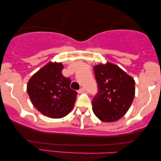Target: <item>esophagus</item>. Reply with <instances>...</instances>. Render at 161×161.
Wrapping results in <instances>:
<instances>
[{
    "mask_svg": "<svg viewBox=\"0 0 161 161\" xmlns=\"http://www.w3.org/2000/svg\"><path fill=\"white\" fill-rule=\"evenodd\" d=\"M85 91H86V89H85L84 88H80V89L79 90V91H78V93H79V94L83 93V92H84Z\"/></svg>",
    "mask_w": 161,
    "mask_h": 161,
    "instance_id": "1",
    "label": "esophagus"
}]
</instances>
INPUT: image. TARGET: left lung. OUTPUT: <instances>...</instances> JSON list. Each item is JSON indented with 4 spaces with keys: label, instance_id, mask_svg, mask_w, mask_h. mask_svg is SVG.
Returning a JSON list of instances; mask_svg holds the SVG:
<instances>
[{
    "label": "left lung",
    "instance_id": "8db88e82",
    "mask_svg": "<svg viewBox=\"0 0 161 161\" xmlns=\"http://www.w3.org/2000/svg\"><path fill=\"white\" fill-rule=\"evenodd\" d=\"M98 93L92 101V110L103 122L117 121L126 114L133 101L136 88L131 75L110 62L93 66Z\"/></svg>",
    "mask_w": 161,
    "mask_h": 161
}]
</instances>
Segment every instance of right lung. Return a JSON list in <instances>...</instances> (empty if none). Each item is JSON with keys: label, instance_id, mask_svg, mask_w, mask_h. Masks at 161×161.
I'll return each instance as SVG.
<instances>
[{"label": "right lung", "instance_id": "1", "mask_svg": "<svg viewBox=\"0 0 161 161\" xmlns=\"http://www.w3.org/2000/svg\"><path fill=\"white\" fill-rule=\"evenodd\" d=\"M62 63L50 61L27 83V93L33 106L47 117L59 119L71 111L77 92L70 88L71 80L62 74Z\"/></svg>", "mask_w": 161, "mask_h": 161}]
</instances>
